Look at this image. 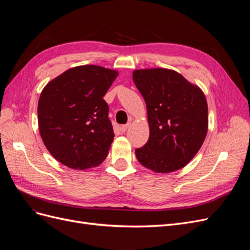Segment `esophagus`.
I'll return each mask as SVG.
<instances>
[{
    "label": "esophagus",
    "mask_w": 250,
    "mask_h": 250,
    "mask_svg": "<svg viewBox=\"0 0 250 250\" xmlns=\"http://www.w3.org/2000/svg\"><path fill=\"white\" fill-rule=\"evenodd\" d=\"M129 126H130V123H127V124H125V125H122V126H121V131H122V132H126L128 128H129Z\"/></svg>",
    "instance_id": "esophagus-1"
}]
</instances>
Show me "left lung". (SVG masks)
Instances as JSON below:
<instances>
[{"mask_svg":"<svg viewBox=\"0 0 250 250\" xmlns=\"http://www.w3.org/2000/svg\"><path fill=\"white\" fill-rule=\"evenodd\" d=\"M132 79L145 100L150 130L148 142L135 149L138 161L156 173L184 168L207 137L206 96L181 74L163 67L135 70Z\"/></svg>","mask_w":250,"mask_h":250,"instance_id":"8db88e82","label":"left lung"}]
</instances>
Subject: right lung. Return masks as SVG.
<instances>
[{
	"label": "right lung",
	"instance_id": "add662e5",
	"mask_svg": "<svg viewBox=\"0 0 250 250\" xmlns=\"http://www.w3.org/2000/svg\"><path fill=\"white\" fill-rule=\"evenodd\" d=\"M118 75L100 65H79L43 87L37 106L39 129L56 161L85 170L105 160L115 133L103 97Z\"/></svg>",
	"mask_w": 250,
	"mask_h": 250
}]
</instances>
